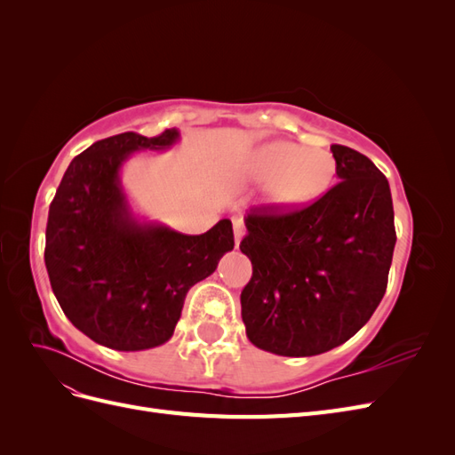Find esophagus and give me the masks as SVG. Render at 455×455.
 Instances as JSON below:
<instances>
[{
	"instance_id": "1",
	"label": "esophagus",
	"mask_w": 455,
	"mask_h": 455,
	"mask_svg": "<svg viewBox=\"0 0 455 455\" xmlns=\"http://www.w3.org/2000/svg\"><path fill=\"white\" fill-rule=\"evenodd\" d=\"M233 222V237H235V246H239V243L243 241V235H244V224H243V218L239 216H233L231 218Z\"/></svg>"
}]
</instances>
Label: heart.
Masks as SVG:
<instances>
[{
    "mask_svg": "<svg viewBox=\"0 0 455 455\" xmlns=\"http://www.w3.org/2000/svg\"><path fill=\"white\" fill-rule=\"evenodd\" d=\"M244 172L251 180H261L269 173L264 186L266 203L279 211H294L326 194L334 182L336 161L323 148L267 142L249 157Z\"/></svg>",
    "mask_w": 455,
    "mask_h": 455,
    "instance_id": "b5f03b06",
    "label": "heart"
}]
</instances>
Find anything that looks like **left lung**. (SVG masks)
Instances as JSON below:
<instances>
[{
    "label": "left lung",
    "mask_w": 455,
    "mask_h": 455,
    "mask_svg": "<svg viewBox=\"0 0 455 455\" xmlns=\"http://www.w3.org/2000/svg\"><path fill=\"white\" fill-rule=\"evenodd\" d=\"M338 184L301 211L256 209L241 252L252 279L241 292L246 336L283 356L321 355L368 323L387 288L396 243L389 182L366 156L330 148Z\"/></svg>",
    "instance_id": "1"
}]
</instances>
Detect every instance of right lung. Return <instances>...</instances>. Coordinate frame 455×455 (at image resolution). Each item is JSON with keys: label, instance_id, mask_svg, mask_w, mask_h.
I'll list each match as a JSON object with an SVG mask.
<instances>
[{"label": "right lung", "instance_id": "1", "mask_svg": "<svg viewBox=\"0 0 455 455\" xmlns=\"http://www.w3.org/2000/svg\"><path fill=\"white\" fill-rule=\"evenodd\" d=\"M180 140L123 132L94 142L66 169L45 231V266L64 315L92 341L116 351L163 346L174 334L186 294L233 251V228L220 220L184 235L139 220L121 186L134 151H163Z\"/></svg>", "mask_w": 455, "mask_h": 455}]
</instances>
